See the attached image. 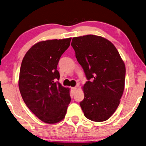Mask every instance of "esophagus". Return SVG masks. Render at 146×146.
Instances as JSON below:
<instances>
[{
	"instance_id": "obj_1",
	"label": "esophagus",
	"mask_w": 146,
	"mask_h": 146,
	"mask_svg": "<svg viewBox=\"0 0 146 146\" xmlns=\"http://www.w3.org/2000/svg\"><path fill=\"white\" fill-rule=\"evenodd\" d=\"M71 89H72V91H75L77 90V87H72Z\"/></svg>"
}]
</instances>
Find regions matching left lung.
<instances>
[{"label": "left lung", "mask_w": 146, "mask_h": 146, "mask_svg": "<svg viewBox=\"0 0 146 146\" xmlns=\"http://www.w3.org/2000/svg\"><path fill=\"white\" fill-rule=\"evenodd\" d=\"M71 46L88 80L80 102L84 115L93 121H106L117 110L123 95L124 62L114 44L102 36L74 37Z\"/></svg>", "instance_id": "left-lung-1"}]
</instances>
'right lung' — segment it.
Segmentation results:
<instances>
[{"mask_svg": "<svg viewBox=\"0 0 146 146\" xmlns=\"http://www.w3.org/2000/svg\"><path fill=\"white\" fill-rule=\"evenodd\" d=\"M71 38L40 41L25 54L21 63L19 87L29 110L46 123H56L65 117L71 102L69 89L59 80L57 67Z\"/></svg>", "mask_w": 146, "mask_h": 146, "instance_id": "obj_1", "label": "right lung"}]
</instances>
